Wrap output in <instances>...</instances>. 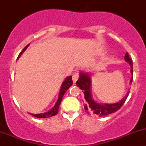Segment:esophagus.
Returning a JSON list of instances; mask_svg holds the SVG:
<instances>
[{
	"instance_id": "34e87169",
	"label": "esophagus",
	"mask_w": 146,
	"mask_h": 146,
	"mask_svg": "<svg viewBox=\"0 0 146 146\" xmlns=\"http://www.w3.org/2000/svg\"><path fill=\"white\" fill-rule=\"evenodd\" d=\"M78 78H79V73H76L75 74L73 75V81L74 83L78 80Z\"/></svg>"
}]
</instances>
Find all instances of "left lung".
Listing matches in <instances>:
<instances>
[{
  "label": "left lung",
  "instance_id": "1",
  "mask_svg": "<svg viewBox=\"0 0 146 146\" xmlns=\"http://www.w3.org/2000/svg\"><path fill=\"white\" fill-rule=\"evenodd\" d=\"M125 61L129 63L131 66V72L133 74V63H132L131 58L129 57V54L126 53L125 55ZM133 80V77L131 79V83ZM91 80L90 77L87 73H80V78L76 82V85L78 87L81 89L84 93V103H85V111L88 114H95V115L99 116V117H104V116L108 115L110 114H112L119 110L122 107L126 101V98L129 96L130 91H129L127 95L123 98L120 102L114 104H99L93 100L91 96L90 92V86H91Z\"/></svg>",
  "mask_w": 146,
  "mask_h": 146
}]
</instances>
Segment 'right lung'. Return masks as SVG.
I'll return each instance as SVG.
<instances>
[{"label":"right lung","mask_w":146,"mask_h":146,"mask_svg":"<svg viewBox=\"0 0 146 146\" xmlns=\"http://www.w3.org/2000/svg\"><path fill=\"white\" fill-rule=\"evenodd\" d=\"M28 46H29V44L23 48V51L20 53L18 57H17V59L20 58V56L23 54V53L24 52L26 49H27ZM73 83V80H72V76H69V77L66 78V80H64V82H63L62 85H61L59 96H58V100H57L55 106H54V107H53V108L51 109L50 111H47V112L43 113V114H32V115L35 116V117H37V118H48V117H53V116L56 115V114L58 112V109H59L60 104H61V100H62L63 96H64V95L65 94V92H66V91L68 89L70 86H71L72 84Z\"/></svg>","instance_id":"right-lung-1"}]
</instances>
